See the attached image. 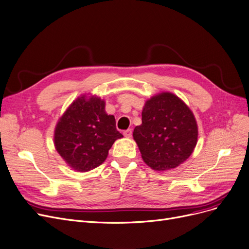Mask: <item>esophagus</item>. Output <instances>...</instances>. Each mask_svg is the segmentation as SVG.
I'll use <instances>...</instances> for the list:
<instances>
[{"label": "esophagus", "instance_id": "1", "mask_svg": "<svg viewBox=\"0 0 249 249\" xmlns=\"http://www.w3.org/2000/svg\"><path fill=\"white\" fill-rule=\"evenodd\" d=\"M123 134H124V136L125 137H131L132 136V130L131 129H127V130H125L124 132H123Z\"/></svg>", "mask_w": 249, "mask_h": 249}]
</instances>
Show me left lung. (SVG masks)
I'll return each instance as SVG.
<instances>
[{
	"label": "left lung",
	"mask_w": 249,
	"mask_h": 249,
	"mask_svg": "<svg viewBox=\"0 0 249 249\" xmlns=\"http://www.w3.org/2000/svg\"><path fill=\"white\" fill-rule=\"evenodd\" d=\"M142 121L134 128L133 138L151 169H174L193 153L198 136L196 120L174 93L161 92L146 101Z\"/></svg>",
	"instance_id": "obj_1"
}]
</instances>
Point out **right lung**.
<instances>
[{"label": "right lung", "instance_id": "right-lung-1", "mask_svg": "<svg viewBox=\"0 0 249 249\" xmlns=\"http://www.w3.org/2000/svg\"><path fill=\"white\" fill-rule=\"evenodd\" d=\"M105 105L98 96L82 95L56 125L55 147L75 171L88 172L102 165L113 143L123 137L116 129L115 117L106 113Z\"/></svg>", "mask_w": 249, "mask_h": 249}]
</instances>
